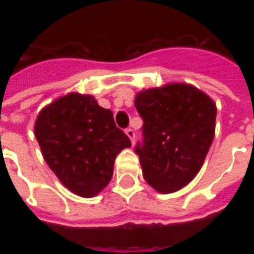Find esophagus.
<instances>
[{
	"instance_id": "1",
	"label": "esophagus",
	"mask_w": 254,
	"mask_h": 254,
	"mask_svg": "<svg viewBox=\"0 0 254 254\" xmlns=\"http://www.w3.org/2000/svg\"><path fill=\"white\" fill-rule=\"evenodd\" d=\"M126 134H127V137H128V138L131 140V142L134 141V137H135V132H134V130H132V128H127V130H126Z\"/></svg>"
}]
</instances>
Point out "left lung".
I'll use <instances>...</instances> for the list:
<instances>
[{"label":"left lung","instance_id":"left-lung-1","mask_svg":"<svg viewBox=\"0 0 254 254\" xmlns=\"http://www.w3.org/2000/svg\"><path fill=\"white\" fill-rule=\"evenodd\" d=\"M142 145L135 147L142 177L160 193L177 192L196 177L215 135L216 104L188 83H167L135 94Z\"/></svg>","mask_w":254,"mask_h":254}]
</instances>
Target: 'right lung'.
Masks as SVG:
<instances>
[{"instance_id":"right-lung-1","label":"right lung","mask_w":254,"mask_h":254,"mask_svg":"<svg viewBox=\"0 0 254 254\" xmlns=\"http://www.w3.org/2000/svg\"><path fill=\"white\" fill-rule=\"evenodd\" d=\"M44 160L74 195L93 198L110 182L117 154L131 147L112 110L90 94L67 93L45 106L34 126Z\"/></svg>"}]
</instances>
